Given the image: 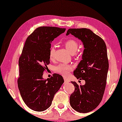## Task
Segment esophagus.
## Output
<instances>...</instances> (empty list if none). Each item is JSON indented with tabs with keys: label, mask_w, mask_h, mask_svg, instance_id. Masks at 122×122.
I'll list each match as a JSON object with an SVG mask.
<instances>
[{
	"label": "esophagus",
	"mask_w": 122,
	"mask_h": 122,
	"mask_svg": "<svg viewBox=\"0 0 122 122\" xmlns=\"http://www.w3.org/2000/svg\"><path fill=\"white\" fill-rule=\"evenodd\" d=\"M64 83H65V84H67V83H69V81H70L69 80L66 79V78H64Z\"/></svg>",
	"instance_id": "34e87169"
}]
</instances>
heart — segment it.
Returning a JSON list of instances; mask_svg holds the SVG:
<instances>
[{
    "label": "heart",
    "instance_id": "heart-1",
    "mask_svg": "<svg viewBox=\"0 0 122 122\" xmlns=\"http://www.w3.org/2000/svg\"><path fill=\"white\" fill-rule=\"evenodd\" d=\"M65 47L71 54H74L77 51L78 43L74 39H68L64 43ZM55 50L53 47L50 49L49 58L52 59L54 56ZM55 71L64 76H67L69 74V71L72 70V66L71 65L66 64H61L56 66L54 68Z\"/></svg>",
    "mask_w": 122,
    "mask_h": 122
}]
</instances>
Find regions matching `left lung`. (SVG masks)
I'll return each mask as SVG.
<instances>
[{
	"mask_svg": "<svg viewBox=\"0 0 122 122\" xmlns=\"http://www.w3.org/2000/svg\"><path fill=\"white\" fill-rule=\"evenodd\" d=\"M70 34L84 46L82 60L74 75L86 81L83 86L71 81L75 90L70 97V104L78 112L88 113L97 107L104 93L109 68L107 46L104 41L89 29H69L66 35Z\"/></svg>",
	"mask_w": 122,
	"mask_h": 122,
	"instance_id": "1",
	"label": "left lung"
}]
</instances>
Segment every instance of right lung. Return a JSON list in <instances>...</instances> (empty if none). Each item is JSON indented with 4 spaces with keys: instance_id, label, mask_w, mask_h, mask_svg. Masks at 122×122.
I'll return each mask as SVG.
<instances>
[{
    "instance_id": "1",
    "label": "right lung",
    "mask_w": 122,
    "mask_h": 122,
    "mask_svg": "<svg viewBox=\"0 0 122 122\" xmlns=\"http://www.w3.org/2000/svg\"><path fill=\"white\" fill-rule=\"evenodd\" d=\"M66 28L41 26L26 39L19 59L18 86L23 101L30 109L42 112L51 106L56 93L64 83L62 76L54 74L47 79L43 72L50 63L51 43Z\"/></svg>"
}]
</instances>
